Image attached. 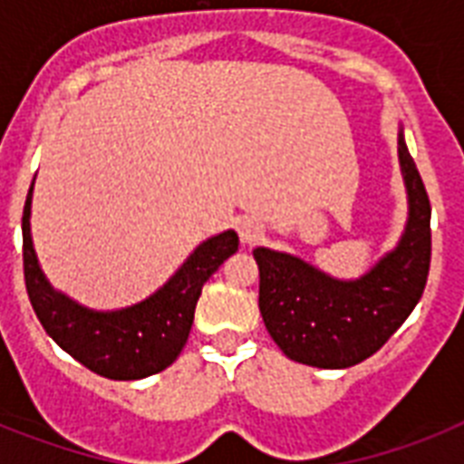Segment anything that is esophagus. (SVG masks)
<instances>
[{"instance_id": "1", "label": "esophagus", "mask_w": 464, "mask_h": 464, "mask_svg": "<svg viewBox=\"0 0 464 464\" xmlns=\"http://www.w3.org/2000/svg\"><path fill=\"white\" fill-rule=\"evenodd\" d=\"M238 236L243 243H255L262 236V226L255 218H246L238 224Z\"/></svg>"}]
</instances>
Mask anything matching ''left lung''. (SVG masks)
Listing matches in <instances>:
<instances>
[{
  "mask_svg": "<svg viewBox=\"0 0 464 464\" xmlns=\"http://www.w3.org/2000/svg\"><path fill=\"white\" fill-rule=\"evenodd\" d=\"M397 159L407 189V224L392 250L366 275L337 279L272 247H255L265 327L291 361L349 368L375 353L410 317L424 294L431 262V204L404 132Z\"/></svg>",
  "mask_w": 464,
  "mask_h": 464,
  "instance_id": "obj_1",
  "label": "left lung"
}]
</instances>
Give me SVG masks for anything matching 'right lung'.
<instances>
[{"instance_id":"right-lung-1","label":"right lung","mask_w":464,"mask_h":464,"mask_svg":"<svg viewBox=\"0 0 464 464\" xmlns=\"http://www.w3.org/2000/svg\"><path fill=\"white\" fill-rule=\"evenodd\" d=\"M33 185L25 197L24 233L25 291L40 324L57 344L93 373L111 381H140L168 368L189 337L204 282L238 250V233L224 231L202 240L175 275L144 301L118 310L76 304L47 282L31 236Z\"/></svg>"}]
</instances>
